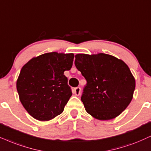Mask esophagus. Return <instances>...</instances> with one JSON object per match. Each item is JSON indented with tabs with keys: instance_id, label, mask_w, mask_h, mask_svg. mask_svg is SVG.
<instances>
[{
	"instance_id": "34e87169",
	"label": "esophagus",
	"mask_w": 151,
	"mask_h": 151,
	"mask_svg": "<svg viewBox=\"0 0 151 151\" xmlns=\"http://www.w3.org/2000/svg\"><path fill=\"white\" fill-rule=\"evenodd\" d=\"M73 92L76 95H79L80 93H81V88L80 87L74 88Z\"/></svg>"
}]
</instances>
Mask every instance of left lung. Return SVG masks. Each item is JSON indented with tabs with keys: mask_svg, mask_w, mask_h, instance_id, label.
Returning <instances> with one entry per match:
<instances>
[{
	"mask_svg": "<svg viewBox=\"0 0 151 151\" xmlns=\"http://www.w3.org/2000/svg\"><path fill=\"white\" fill-rule=\"evenodd\" d=\"M87 83L81 100L85 109L98 120L117 117L130 103L135 79L123 60L105 53H79L74 60Z\"/></svg>",
	"mask_w": 151,
	"mask_h": 151,
	"instance_id": "obj_1",
	"label": "left lung"
}]
</instances>
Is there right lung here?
Segmentation results:
<instances>
[{"label": "right lung", "instance_id": "right-lung-1", "mask_svg": "<svg viewBox=\"0 0 151 151\" xmlns=\"http://www.w3.org/2000/svg\"><path fill=\"white\" fill-rule=\"evenodd\" d=\"M73 53L51 52L30 60L21 70L17 89L22 105L38 121L60 115L72 96L65 70L71 69Z\"/></svg>", "mask_w": 151, "mask_h": 151}]
</instances>
